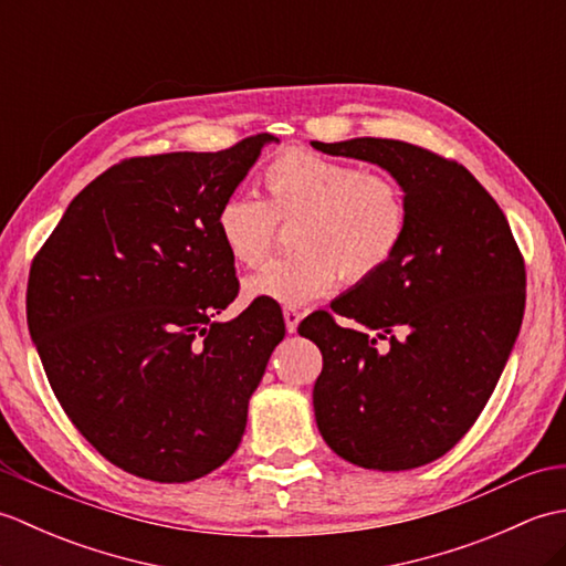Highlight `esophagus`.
Returning a JSON list of instances; mask_svg holds the SVG:
<instances>
[{
    "label": "esophagus",
    "instance_id": "34e87169",
    "mask_svg": "<svg viewBox=\"0 0 566 566\" xmlns=\"http://www.w3.org/2000/svg\"><path fill=\"white\" fill-rule=\"evenodd\" d=\"M298 321H302V311L294 308V306H284V323H286V331L296 333L298 328Z\"/></svg>",
    "mask_w": 566,
    "mask_h": 566
}]
</instances>
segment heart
Returning <instances> with one entry per match:
<instances>
[{"mask_svg":"<svg viewBox=\"0 0 566 566\" xmlns=\"http://www.w3.org/2000/svg\"><path fill=\"white\" fill-rule=\"evenodd\" d=\"M264 197L233 191L216 209V233L233 262L260 268L276 223L297 221L294 255L252 274V298L298 306L333 290L335 280L363 284L401 250L408 197L396 177L311 150H286L262 170Z\"/></svg>","mask_w":566,"mask_h":566,"instance_id":"obj_1","label":"heart"}]
</instances>
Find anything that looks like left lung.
<instances>
[{"label": "left lung", "instance_id": "1", "mask_svg": "<svg viewBox=\"0 0 566 566\" xmlns=\"http://www.w3.org/2000/svg\"><path fill=\"white\" fill-rule=\"evenodd\" d=\"M311 146L377 163L408 197L396 258L335 298L333 314L298 326L323 355L318 430L357 467H423L467 436L506 367L525 311L521 248L494 197L457 160L391 138Z\"/></svg>", "mask_w": 566, "mask_h": 566}]
</instances>
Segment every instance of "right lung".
<instances>
[{"mask_svg": "<svg viewBox=\"0 0 566 566\" xmlns=\"http://www.w3.org/2000/svg\"><path fill=\"white\" fill-rule=\"evenodd\" d=\"M270 140L112 165L31 262L27 321L55 399L128 474L191 482L243 438L284 318L255 298L238 318L213 321L240 290L216 209Z\"/></svg>", "mask_w": 566, "mask_h": 566, "instance_id": "obj_1", "label": "right lung"}]
</instances>
